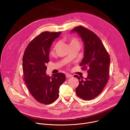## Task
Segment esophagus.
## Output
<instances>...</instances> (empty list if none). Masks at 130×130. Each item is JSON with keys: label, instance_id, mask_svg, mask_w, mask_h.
Instances as JSON below:
<instances>
[{"label": "esophagus", "instance_id": "esophagus-1", "mask_svg": "<svg viewBox=\"0 0 130 130\" xmlns=\"http://www.w3.org/2000/svg\"><path fill=\"white\" fill-rule=\"evenodd\" d=\"M66 78H71V77H72V76L71 75H70V74L66 73Z\"/></svg>", "mask_w": 130, "mask_h": 130}]
</instances>
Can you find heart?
Masks as SVG:
<instances>
[{"label":"heart","instance_id":"1","mask_svg":"<svg viewBox=\"0 0 130 130\" xmlns=\"http://www.w3.org/2000/svg\"><path fill=\"white\" fill-rule=\"evenodd\" d=\"M69 45L70 46H72V45H80V43H79V42L78 41V40L75 38V37H72V38H71L69 40ZM60 43L59 42H58L56 44H55L53 49L54 50H55V49H56L58 46H59Z\"/></svg>","mask_w":130,"mask_h":130}]
</instances>
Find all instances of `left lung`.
Segmentation results:
<instances>
[{
    "label": "left lung",
    "instance_id": "1",
    "mask_svg": "<svg viewBox=\"0 0 130 130\" xmlns=\"http://www.w3.org/2000/svg\"><path fill=\"white\" fill-rule=\"evenodd\" d=\"M71 32H77L84 44V57L80 65L82 70L87 69L85 79L75 75L79 81L76 88L77 96L85 100L98 96L109 79L110 57L99 37L92 31L82 26L75 27Z\"/></svg>",
    "mask_w": 130,
    "mask_h": 130
}]
</instances>
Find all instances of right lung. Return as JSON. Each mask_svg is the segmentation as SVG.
<instances>
[{
    "mask_svg": "<svg viewBox=\"0 0 130 130\" xmlns=\"http://www.w3.org/2000/svg\"><path fill=\"white\" fill-rule=\"evenodd\" d=\"M61 33H41L29 43L23 57V79L32 96L42 104L52 103L58 98L60 86L66 80L63 73L51 77L46 73L51 45Z\"/></svg>",
    "mask_w": 130,
    "mask_h": 130,
    "instance_id": "obj_1",
    "label": "right lung"
}]
</instances>
